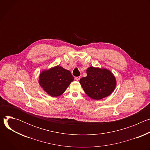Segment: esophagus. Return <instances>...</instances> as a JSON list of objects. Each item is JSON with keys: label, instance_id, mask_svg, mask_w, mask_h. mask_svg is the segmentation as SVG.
<instances>
[{"label": "esophagus", "instance_id": "obj_1", "mask_svg": "<svg viewBox=\"0 0 150 150\" xmlns=\"http://www.w3.org/2000/svg\"><path fill=\"white\" fill-rule=\"evenodd\" d=\"M75 79L76 81H78L79 80V79H80V76H76V77L75 78Z\"/></svg>", "mask_w": 150, "mask_h": 150}]
</instances>
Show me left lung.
<instances>
[{
	"mask_svg": "<svg viewBox=\"0 0 150 150\" xmlns=\"http://www.w3.org/2000/svg\"><path fill=\"white\" fill-rule=\"evenodd\" d=\"M87 76L79 82L85 93L90 98L100 100L110 95L116 87V79L108 69L91 67L87 69Z\"/></svg>",
	"mask_w": 150,
	"mask_h": 150,
	"instance_id": "1",
	"label": "left lung"
}]
</instances>
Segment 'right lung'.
Returning a JSON list of instances; mask_svg holds the SVG:
<instances>
[{
  "label": "right lung",
  "instance_id": "right-lung-1",
  "mask_svg": "<svg viewBox=\"0 0 150 150\" xmlns=\"http://www.w3.org/2000/svg\"><path fill=\"white\" fill-rule=\"evenodd\" d=\"M74 79L70 71L57 66L42 71L39 76L40 85L52 97L62 94Z\"/></svg>",
  "mask_w": 150,
  "mask_h": 150
}]
</instances>
